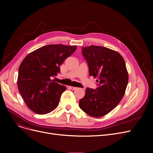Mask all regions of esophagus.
Returning a JSON list of instances; mask_svg holds the SVG:
<instances>
[{
  "mask_svg": "<svg viewBox=\"0 0 153 153\" xmlns=\"http://www.w3.org/2000/svg\"><path fill=\"white\" fill-rule=\"evenodd\" d=\"M69 89H71V90H75V89H77V88H76V87H73V86H69Z\"/></svg>",
  "mask_w": 153,
  "mask_h": 153,
  "instance_id": "obj_1",
  "label": "esophagus"
}]
</instances>
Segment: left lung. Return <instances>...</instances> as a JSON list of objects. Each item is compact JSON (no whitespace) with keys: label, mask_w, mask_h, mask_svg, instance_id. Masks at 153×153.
<instances>
[{"label":"left lung","mask_w":153,"mask_h":153,"mask_svg":"<svg viewBox=\"0 0 153 153\" xmlns=\"http://www.w3.org/2000/svg\"><path fill=\"white\" fill-rule=\"evenodd\" d=\"M90 76L97 77L96 89L86 88L79 108L86 114L99 117L113 110L123 99L128 82V73L123 57L102 46L82 48Z\"/></svg>","instance_id":"left-lung-1"}]
</instances>
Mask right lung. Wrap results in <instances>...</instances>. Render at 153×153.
<instances>
[{"label":"right lung","instance_id":"1","mask_svg":"<svg viewBox=\"0 0 153 153\" xmlns=\"http://www.w3.org/2000/svg\"><path fill=\"white\" fill-rule=\"evenodd\" d=\"M76 48V45H45L30 53L22 61L19 68L18 89L33 112L45 114L57 107L66 88L51 77L60 73V65Z\"/></svg>","mask_w":153,"mask_h":153}]
</instances>
